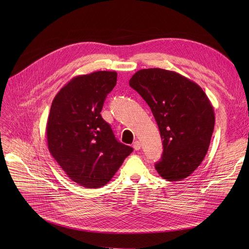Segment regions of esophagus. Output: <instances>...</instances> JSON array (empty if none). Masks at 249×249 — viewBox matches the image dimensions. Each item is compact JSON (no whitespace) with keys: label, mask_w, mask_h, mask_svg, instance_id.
Masks as SVG:
<instances>
[{"label":"esophagus","mask_w":249,"mask_h":249,"mask_svg":"<svg viewBox=\"0 0 249 249\" xmlns=\"http://www.w3.org/2000/svg\"><path fill=\"white\" fill-rule=\"evenodd\" d=\"M140 147H141V144H140V142H139L138 140H136L135 142H133V148H134L135 150H139Z\"/></svg>","instance_id":"esophagus-1"}]
</instances>
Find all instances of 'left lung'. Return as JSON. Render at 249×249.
Segmentation results:
<instances>
[{
    "mask_svg": "<svg viewBox=\"0 0 249 249\" xmlns=\"http://www.w3.org/2000/svg\"><path fill=\"white\" fill-rule=\"evenodd\" d=\"M129 85L147 103L159 125L163 152L156 171L169 181L188 178L210 145L215 125L210 100L198 84L162 69L140 70Z\"/></svg>",
    "mask_w": 249,
    "mask_h": 249,
    "instance_id": "obj_1",
    "label": "left lung"
}]
</instances>
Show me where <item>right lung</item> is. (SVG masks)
Listing matches in <instances>:
<instances>
[{
  "label": "right lung",
  "mask_w": 249,
  "mask_h": 249,
  "mask_svg": "<svg viewBox=\"0 0 249 249\" xmlns=\"http://www.w3.org/2000/svg\"><path fill=\"white\" fill-rule=\"evenodd\" d=\"M117 72L74 76L52 101L46 124L50 154L77 185L88 189L111 180L133 148L118 142L101 111Z\"/></svg>",
  "instance_id": "right-lung-1"
}]
</instances>
